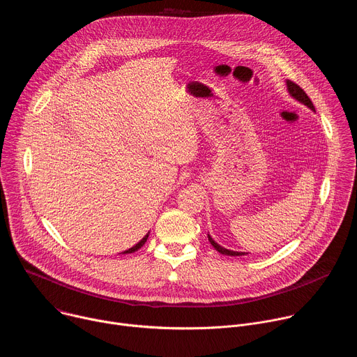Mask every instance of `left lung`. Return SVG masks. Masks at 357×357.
<instances>
[{
    "label": "left lung",
    "instance_id": "8db88e82",
    "mask_svg": "<svg viewBox=\"0 0 357 357\" xmlns=\"http://www.w3.org/2000/svg\"><path fill=\"white\" fill-rule=\"evenodd\" d=\"M287 87H288V91H289V94L292 96V97H295L298 101H301V103H303L305 106H308L311 110H315V107H314V105H312V101H311V98L308 97V94L303 91V89H301L296 83H294V82H291V80H287ZM208 237H209V241H211V244L219 251V252H222V254H225V256H244V252H240V251H231V250H227V248H223L222 245H219L209 234H208Z\"/></svg>",
    "mask_w": 357,
    "mask_h": 357
}]
</instances>
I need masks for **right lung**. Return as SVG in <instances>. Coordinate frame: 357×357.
Returning <instances> with one entry per match:
<instances>
[{"label": "right lung", "instance_id": "obj_1", "mask_svg": "<svg viewBox=\"0 0 357 357\" xmlns=\"http://www.w3.org/2000/svg\"><path fill=\"white\" fill-rule=\"evenodd\" d=\"M146 238H148V234H146V236H145V237H144V238H142V240H141V241H139V243H137V244H135V245H134V247H131V248H128V250H126V251H124V254H128V252H134V251H137V250H138V248H141V247H142V245H144V243H145V241H146Z\"/></svg>", "mask_w": 357, "mask_h": 357}]
</instances>
